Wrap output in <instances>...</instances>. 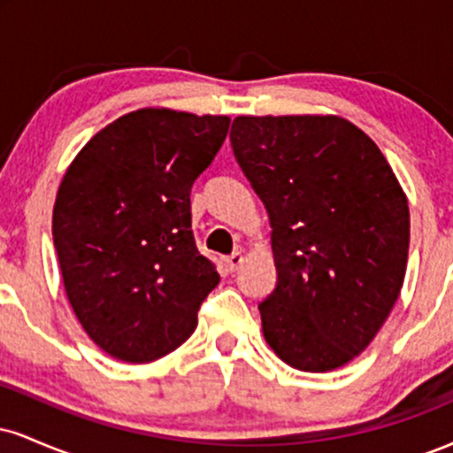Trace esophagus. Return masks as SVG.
<instances>
[{
    "instance_id": "1",
    "label": "esophagus",
    "mask_w": 453,
    "mask_h": 453,
    "mask_svg": "<svg viewBox=\"0 0 453 453\" xmlns=\"http://www.w3.org/2000/svg\"><path fill=\"white\" fill-rule=\"evenodd\" d=\"M244 264V256L242 253H232L230 257H226V266H227V270H230V273H236L238 268H241Z\"/></svg>"
}]
</instances>
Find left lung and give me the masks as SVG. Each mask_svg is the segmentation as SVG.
<instances>
[{
  "label": "left lung",
  "instance_id": "8db88e82",
  "mask_svg": "<svg viewBox=\"0 0 453 453\" xmlns=\"http://www.w3.org/2000/svg\"><path fill=\"white\" fill-rule=\"evenodd\" d=\"M230 140L273 227L264 339L298 371L345 366L386 324L407 273L409 202L392 165L336 114H242Z\"/></svg>",
  "mask_w": 453,
  "mask_h": 453
}]
</instances>
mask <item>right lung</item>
<instances>
[{
	"label": "right lung",
	"instance_id": "add662e5",
	"mask_svg": "<svg viewBox=\"0 0 453 453\" xmlns=\"http://www.w3.org/2000/svg\"><path fill=\"white\" fill-rule=\"evenodd\" d=\"M230 117L173 108L127 112L67 165L53 241L67 303L104 353L147 364L189 339L219 274L191 234V185Z\"/></svg>",
	"mask_w": 453,
	"mask_h": 453
}]
</instances>
